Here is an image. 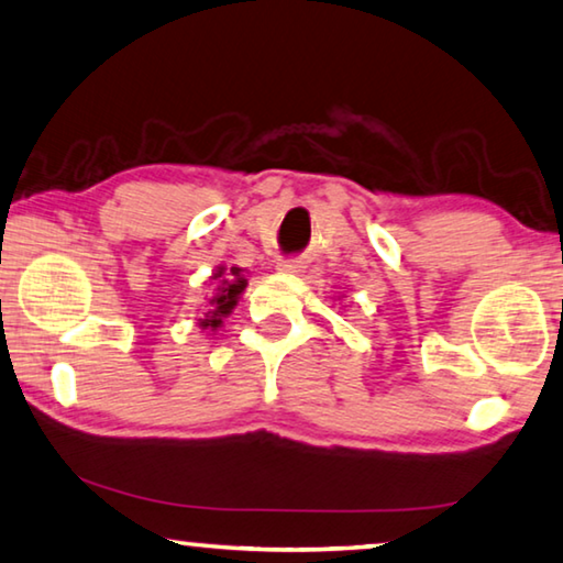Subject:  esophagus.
Listing matches in <instances>:
<instances>
[{
    "mask_svg": "<svg viewBox=\"0 0 563 563\" xmlns=\"http://www.w3.org/2000/svg\"><path fill=\"white\" fill-rule=\"evenodd\" d=\"M279 269L282 272H299L301 269V258H297V256H282L279 258Z\"/></svg>",
    "mask_w": 563,
    "mask_h": 563,
    "instance_id": "esophagus-1",
    "label": "esophagus"
}]
</instances>
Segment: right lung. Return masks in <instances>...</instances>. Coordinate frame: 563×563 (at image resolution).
Returning a JSON list of instances; mask_svg holds the SVG:
<instances>
[{
    "mask_svg": "<svg viewBox=\"0 0 563 563\" xmlns=\"http://www.w3.org/2000/svg\"><path fill=\"white\" fill-rule=\"evenodd\" d=\"M219 276H221L219 287H216L211 291V297H209V307H211L209 319H203V322H201L203 330H209V327H211V330H216V327L221 324V317L229 314V311L236 307L239 294L244 291V287H246V279L241 276L239 266H231L229 272L221 269L219 274H216V279H219Z\"/></svg>",
    "mask_w": 563,
    "mask_h": 563,
    "instance_id": "right-lung-1",
    "label": "right lung"
}]
</instances>
